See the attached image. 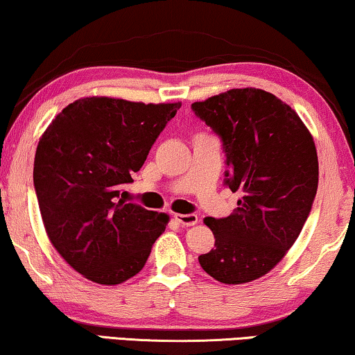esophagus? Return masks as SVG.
<instances>
[{"mask_svg":"<svg viewBox=\"0 0 355 355\" xmlns=\"http://www.w3.org/2000/svg\"><path fill=\"white\" fill-rule=\"evenodd\" d=\"M173 218H175L178 223H182L183 227H193L198 223L196 214H175Z\"/></svg>","mask_w":355,"mask_h":355,"instance_id":"esophagus-1","label":"esophagus"}]
</instances>
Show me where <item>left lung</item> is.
Masks as SVG:
<instances>
[{"label": "left lung", "mask_w": 355, "mask_h": 355, "mask_svg": "<svg viewBox=\"0 0 355 355\" xmlns=\"http://www.w3.org/2000/svg\"><path fill=\"white\" fill-rule=\"evenodd\" d=\"M227 154L225 183L241 191L225 218L206 217L216 244L199 256L202 270L243 284L272 270L296 241L318 187V157L296 111L259 88H233L191 104Z\"/></svg>", "instance_id": "left-lung-1"}]
</instances>
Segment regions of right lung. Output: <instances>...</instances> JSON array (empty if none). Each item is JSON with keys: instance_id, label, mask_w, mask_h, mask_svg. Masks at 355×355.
Instances as JSON below:
<instances>
[{"instance_id": "1", "label": "right lung", "mask_w": 355, "mask_h": 355, "mask_svg": "<svg viewBox=\"0 0 355 355\" xmlns=\"http://www.w3.org/2000/svg\"><path fill=\"white\" fill-rule=\"evenodd\" d=\"M182 103L92 96L54 117L40 138L33 184L49 241L89 282L137 275L168 223L167 214L119 198Z\"/></svg>"}]
</instances>
